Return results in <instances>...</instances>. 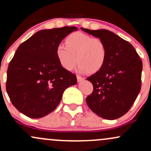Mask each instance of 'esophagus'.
Segmentation results:
<instances>
[{"label": "esophagus", "instance_id": "34e87169", "mask_svg": "<svg viewBox=\"0 0 151 151\" xmlns=\"http://www.w3.org/2000/svg\"><path fill=\"white\" fill-rule=\"evenodd\" d=\"M84 77H79V76H77V81L78 82H81V81H84Z\"/></svg>", "mask_w": 151, "mask_h": 151}]
</instances>
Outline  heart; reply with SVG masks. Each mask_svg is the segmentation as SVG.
<instances>
[{
    "label": "heart",
    "instance_id": "b5f03b06",
    "mask_svg": "<svg viewBox=\"0 0 151 151\" xmlns=\"http://www.w3.org/2000/svg\"><path fill=\"white\" fill-rule=\"evenodd\" d=\"M56 55L65 70H72L78 62V70L81 73H95L105 64L107 49L99 38L77 32L67 36L66 45H58Z\"/></svg>",
    "mask_w": 151,
    "mask_h": 151
}]
</instances>
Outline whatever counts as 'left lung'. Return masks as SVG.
<instances>
[{"label":"left lung","mask_w":151,"mask_h":151,"mask_svg":"<svg viewBox=\"0 0 151 151\" xmlns=\"http://www.w3.org/2000/svg\"><path fill=\"white\" fill-rule=\"evenodd\" d=\"M81 29L101 40L107 49L103 67L87 77L93 89L86 97V104L99 116L119 119L129 111L141 91V60L132 45L114 32Z\"/></svg>","instance_id":"left-lung-1"}]
</instances>
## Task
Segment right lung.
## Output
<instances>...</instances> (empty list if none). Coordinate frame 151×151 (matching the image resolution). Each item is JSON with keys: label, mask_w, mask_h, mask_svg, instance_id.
Listing matches in <instances>:
<instances>
[{"label": "right lung", "mask_w": 151, "mask_h": 151, "mask_svg": "<svg viewBox=\"0 0 151 151\" xmlns=\"http://www.w3.org/2000/svg\"><path fill=\"white\" fill-rule=\"evenodd\" d=\"M74 26L41 30L22 42L10 62L6 91L13 106L32 119L52 112L77 77L60 65L56 47Z\"/></svg>", "instance_id": "add662e5"}]
</instances>
